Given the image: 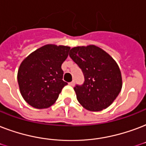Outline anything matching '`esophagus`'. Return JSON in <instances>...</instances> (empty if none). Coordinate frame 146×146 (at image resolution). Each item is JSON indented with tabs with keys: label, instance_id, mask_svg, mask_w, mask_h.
<instances>
[{
	"label": "esophagus",
	"instance_id": "34e87169",
	"mask_svg": "<svg viewBox=\"0 0 146 146\" xmlns=\"http://www.w3.org/2000/svg\"><path fill=\"white\" fill-rule=\"evenodd\" d=\"M69 85L70 86H74V81H72L70 83H69Z\"/></svg>",
	"mask_w": 146,
	"mask_h": 146
}]
</instances>
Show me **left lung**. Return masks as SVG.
<instances>
[{"mask_svg": "<svg viewBox=\"0 0 146 146\" xmlns=\"http://www.w3.org/2000/svg\"><path fill=\"white\" fill-rule=\"evenodd\" d=\"M70 56L82 70L85 79L83 85L74 87L78 102L92 112L110 106L122 86L121 72L116 62L95 45L73 47Z\"/></svg>", "mask_w": 146, "mask_h": 146, "instance_id": "1", "label": "left lung"}]
</instances>
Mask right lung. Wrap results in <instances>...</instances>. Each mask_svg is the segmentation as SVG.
<instances>
[{"mask_svg":"<svg viewBox=\"0 0 146 146\" xmlns=\"http://www.w3.org/2000/svg\"><path fill=\"white\" fill-rule=\"evenodd\" d=\"M70 46L47 44L24 59L19 67L17 81L23 98L36 109L53 105L67 83L63 80L62 63L67 58Z\"/></svg>","mask_w":146,"mask_h":146,"instance_id":"right-lung-1","label":"right lung"}]
</instances>
